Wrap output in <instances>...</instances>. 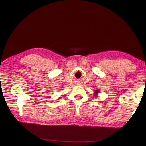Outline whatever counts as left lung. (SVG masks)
<instances>
[{"label": "left lung", "instance_id": "left-lung-1", "mask_svg": "<svg viewBox=\"0 0 146 146\" xmlns=\"http://www.w3.org/2000/svg\"><path fill=\"white\" fill-rule=\"evenodd\" d=\"M99 90H96L95 91H94V96H96L97 94H98L99 93Z\"/></svg>", "mask_w": 146, "mask_h": 146}]
</instances>
